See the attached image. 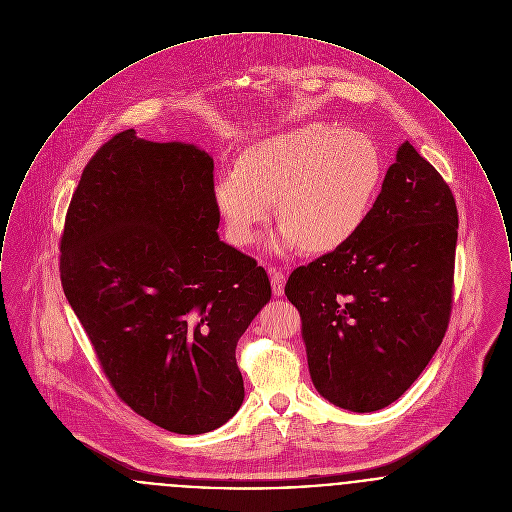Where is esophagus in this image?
<instances>
[{"label": "esophagus", "instance_id": "obj_1", "mask_svg": "<svg viewBox=\"0 0 512 512\" xmlns=\"http://www.w3.org/2000/svg\"><path fill=\"white\" fill-rule=\"evenodd\" d=\"M269 281H271V291L273 295L281 296L285 291V273L281 269L269 268Z\"/></svg>", "mask_w": 512, "mask_h": 512}]
</instances>
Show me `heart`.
<instances>
[{"mask_svg":"<svg viewBox=\"0 0 512 512\" xmlns=\"http://www.w3.org/2000/svg\"><path fill=\"white\" fill-rule=\"evenodd\" d=\"M381 179L376 142L354 129L304 125L252 144L239 169L217 177L214 198L231 237L252 243L271 216L283 219L269 246L331 252L362 229Z\"/></svg>","mask_w":512,"mask_h":512,"instance_id":"1","label":"heart"}]
</instances>
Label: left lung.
<instances>
[{"mask_svg": "<svg viewBox=\"0 0 512 512\" xmlns=\"http://www.w3.org/2000/svg\"><path fill=\"white\" fill-rule=\"evenodd\" d=\"M457 229L449 185L404 140L362 229L285 285L323 399L374 412L424 372L449 323Z\"/></svg>", "mask_w": 512, "mask_h": 512, "instance_id": "obj_1", "label": "left lung"}]
</instances>
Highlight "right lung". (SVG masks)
I'll use <instances>...</instances> for the list:
<instances>
[{"label": "right lung", "mask_w": 512, "mask_h": 512, "mask_svg": "<svg viewBox=\"0 0 512 512\" xmlns=\"http://www.w3.org/2000/svg\"><path fill=\"white\" fill-rule=\"evenodd\" d=\"M214 158L135 129L82 171L61 237V285L117 395L196 435L241 408L235 349L271 298L268 273L217 235Z\"/></svg>", "instance_id": "obj_1"}]
</instances>
